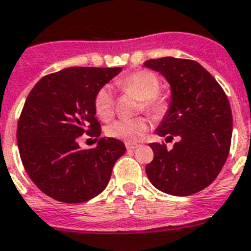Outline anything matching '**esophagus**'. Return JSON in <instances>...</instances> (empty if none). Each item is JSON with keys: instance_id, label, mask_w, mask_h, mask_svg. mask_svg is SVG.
<instances>
[{"instance_id": "1", "label": "esophagus", "mask_w": 251, "mask_h": 251, "mask_svg": "<svg viewBox=\"0 0 251 251\" xmlns=\"http://www.w3.org/2000/svg\"><path fill=\"white\" fill-rule=\"evenodd\" d=\"M126 147H127V151H134V149H137L138 147H141V146L135 143H127L126 144Z\"/></svg>"}]
</instances>
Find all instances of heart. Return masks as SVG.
<instances>
[{"label":"heart","instance_id":"obj_1","mask_svg":"<svg viewBox=\"0 0 251 251\" xmlns=\"http://www.w3.org/2000/svg\"><path fill=\"white\" fill-rule=\"evenodd\" d=\"M122 89L134 94L142 100L144 109L154 117H160L168 108L167 100L158 94L160 89V80L157 75L147 70L135 71L118 82ZM94 110L100 119H109L114 113L113 93L108 86L102 87L94 97ZM149 121L144 117L132 119H116L105 127V134L114 139L128 142H137L147 133Z\"/></svg>","mask_w":251,"mask_h":251}]
</instances>
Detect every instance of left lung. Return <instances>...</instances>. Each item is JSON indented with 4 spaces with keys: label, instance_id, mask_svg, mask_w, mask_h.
Segmentation results:
<instances>
[{
    "label": "left lung",
    "instance_id": "1",
    "mask_svg": "<svg viewBox=\"0 0 251 251\" xmlns=\"http://www.w3.org/2000/svg\"><path fill=\"white\" fill-rule=\"evenodd\" d=\"M171 86L169 109L155 133L178 138L173 148L151 143L154 158L146 168L160 192L187 197L210 185L229 154L233 116L226 94L215 78L192 59L163 57L144 62Z\"/></svg>",
    "mask_w": 251,
    "mask_h": 251
}]
</instances>
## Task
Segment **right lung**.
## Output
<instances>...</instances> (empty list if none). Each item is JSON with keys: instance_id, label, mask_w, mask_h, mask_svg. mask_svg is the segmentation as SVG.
Listing matches in <instances>:
<instances>
[{"instance_id": "add662e5", "label": "right lung", "mask_w": 251, "mask_h": 251, "mask_svg": "<svg viewBox=\"0 0 251 251\" xmlns=\"http://www.w3.org/2000/svg\"><path fill=\"white\" fill-rule=\"evenodd\" d=\"M121 71L70 67L45 75L29 92L17 126L18 151L31 180L48 197L83 203L107 187L124 143L103 137L87 151L77 138L100 135L94 97Z\"/></svg>"}]
</instances>
